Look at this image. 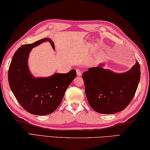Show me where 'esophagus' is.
Here are the masks:
<instances>
[{
  "instance_id": "obj_1",
  "label": "esophagus",
  "mask_w": 150,
  "mask_h": 150,
  "mask_svg": "<svg viewBox=\"0 0 150 150\" xmlns=\"http://www.w3.org/2000/svg\"><path fill=\"white\" fill-rule=\"evenodd\" d=\"M76 70V74L78 76H82V71H81V70L79 69V68H78V69Z\"/></svg>"
}]
</instances>
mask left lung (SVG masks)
<instances>
[{
  "label": "left lung",
  "instance_id": "8db88e82",
  "mask_svg": "<svg viewBox=\"0 0 150 150\" xmlns=\"http://www.w3.org/2000/svg\"><path fill=\"white\" fill-rule=\"evenodd\" d=\"M104 64L83 73L86 95L94 111L101 114L121 111L132 100L140 79L138 62L126 72L104 69Z\"/></svg>",
  "mask_w": 150,
  "mask_h": 150
}]
</instances>
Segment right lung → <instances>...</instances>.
<instances>
[{
  "instance_id": "add662e5",
  "label": "right lung",
  "mask_w": 150,
  "mask_h": 150,
  "mask_svg": "<svg viewBox=\"0 0 150 150\" xmlns=\"http://www.w3.org/2000/svg\"><path fill=\"white\" fill-rule=\"evenodd\" d=\"M48 41L49 38L21 46L12 57L8 70L10 89L23 109L31 114L46 115L52 113L60 105L64 93L76 76L75 70L67 74L55 73L46 78H35L29 69V54L33 47Z\"/></svg>"
}]
</instances>
